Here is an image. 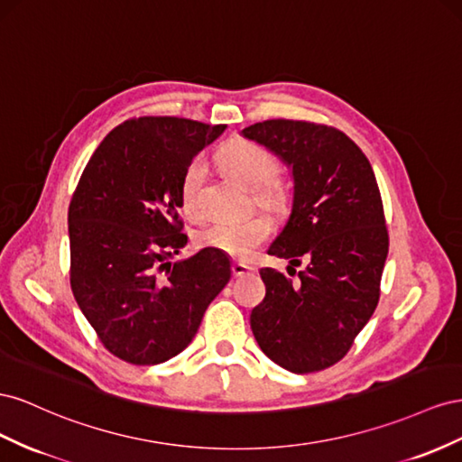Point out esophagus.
<instances>
[{
  "label": "esophagus",
  "mask_w": 462,
  "mask_h": 462,
  "mask_svg": "<svg viewBox=\"0 0 462 462\" xmlns=\"http://www.w3.org/2000/svg\"><path fill=\"white\" fill-rule=\"evenodd\" d=\"M252 271H254V267L245 265V263H242V261L232 263V274H234V276H244V274L252 273Z\"/></svg>",
  "instance_id": "obj_1"
}]
</instances>
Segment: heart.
<instances>
[{
  "mask_svg": "<svg viewBox=\"0 0 462 462\" xmlns=\"http://www.w3.org/2000/svg\"><path fill=\"white\" fill-rule=\"evenodd\" d=\"M218 166L242 186L252 188L255 205L267 210H281L288 199L286 181L273 174L274 158L269 151L247 139H230L217 154ZM205 180V166L193 161L183 170L178 186L180 207L189 218H199V197ZM271 222L263 215H249L242 220H222L197 232V244L217 249L236 259H247L255 249L269 240Z\"/></svg>",
  "mask_w": 462,
  "mask_h": 462,
  "instance_id": "heart-1",
  "label": "heart"
}]
</instances>
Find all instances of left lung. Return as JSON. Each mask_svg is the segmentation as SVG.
<instances>
[{
    "label": "left lung",
    "instance_id": "8db88e82",
    "mask_svg": "<svg viewBox=\"0 0 462 462\" xmlns=\"http://www.w3.org/2000/svg\"><path fill=\"white\" fill-rule=\"evenodd\" d=\"M242 134L279 154L294 176L292 213L269 255L290 259L296 279L261 269L267 292L249 323L274 364L321 372L345 358L377 308L389 252L377 180L358 144L331 125L267 120ZM301 256L309 267L296 275Z\"/></svg>",
    "mask_w": 462,
    "mask_h": 462
}]
</instances>
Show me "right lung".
Returning <instances> with one entry per match:
<instances>
[{
    "instance_id": "1",
    "label": "right lung",
    "mask_w": 462,
    "mask_h": 462,
    "mask_svg": "<svg viewBox=\"0 0 462 462\" xmlns=\"http://www.w3.org/2000/svg\"><path fill=\"white\" fill-rule=\"evenodd\" d=\"M226 125L143 116L114 127L92 152L69 203V281L108 352L135 365L174 358L230 281V259L188 244L178 186L195 154Z\"/></svg>"
}]
</instances>
